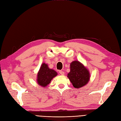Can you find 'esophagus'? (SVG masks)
I'll return each instance as SVG.
<instances>
[{
  "label": "esophagus",
  "instance_id": "esophagus-1",
  "mask_svg": "<svg viewBox=\"0 0 121 121\" xmlns=\"http://www.w3.org/2000/svg\"><path fill=\"white\" fill-rule=\"evenodd\" d=\"M59 72H60V74H61V75H64V74H65V73H64V71H59Z\"/></svg>",
  "mask_w": 121,
  "mask_h": 121
}]
</instances>
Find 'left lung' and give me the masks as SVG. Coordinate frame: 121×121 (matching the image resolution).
<instances>
[{
    "label": "left lung",
    "instance_id": "left-lung-1",
    "mask_svg": "<svg viewBox=\"0 0 121 121\" xmlns=\"http://www.w3.org/2000/svg\"><path fill=\"white\" fill-rule=\"evenodd\" d=\"M68 78L73 86L79 88L88 83L90 79L88 70L78 61H74L70 64V72L68 74Z\"/></svg>",
    "mask_w": 121,
    "mask_h": 121
}]
</instances>
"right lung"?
Segmentation results:
<instances>
[{
	"instance_id": "right-lung-1",
	"label": "right lung",
	"mask_w": 121,
	"mask_h": 121,
	"mask_svg": "<svg viewBox=\"0 0 121 121\" xmlns=\"http://www.w3.org/2000/svg\"><path fill=\"white\" fill-rule=\"evenodd\" d=\"M57 74V72L54 70L49 69L47 64L43 63L38 72L37 83L42 87H46Z\"/></svg>"
}]
</instances>
